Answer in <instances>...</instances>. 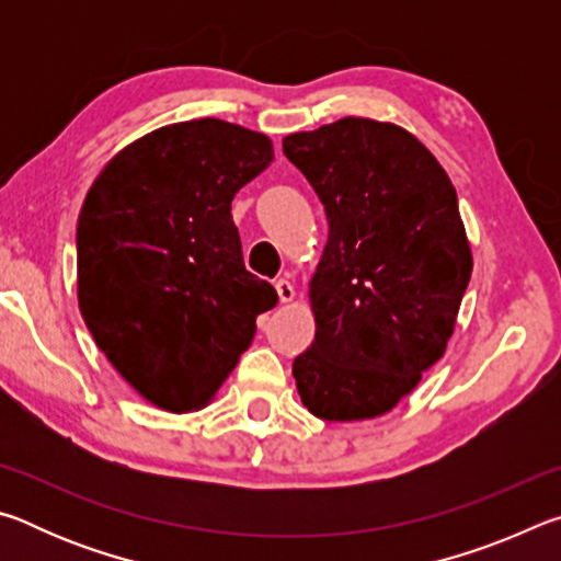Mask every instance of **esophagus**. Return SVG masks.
<instances>
[{
  "label": "esophagus",
  "mask_w": 561,
  "mask_h": 561,
  "mask_svg": "<svg viewBox=\"0 0 561 561\" xmlns=\"http://www.w3.org/2000/svg\"><path fill=\"white\" fill-rule=\"evenodd\" d=\"M274 287H277V294H279V301H282V304L294 301V287H291V282L279 279L277 284H274Z\"/></svg>",
  "instance_id": "obj_1"
}]
</instances>
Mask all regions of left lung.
I'll use <instances>...</instances> for the list:
<instances>
[{"label": "left lung", "mask_w": 561, "mask_h": 561, "mask_svg": "<svg viewBox=\"0 0 561 561\" xmlns=\"http://www.w3.org/2000/svg\"><path fill=\"white\" fill-rule=\"evenodd\" d=\"M282 146L329 222L309 279L317 336L294 381L321 421H371L421 383L455 331L472 274L458 195L438 158L388 121L346 116Z\"/></svg>", "instance_id": "left-lung-1"}]
</instances>
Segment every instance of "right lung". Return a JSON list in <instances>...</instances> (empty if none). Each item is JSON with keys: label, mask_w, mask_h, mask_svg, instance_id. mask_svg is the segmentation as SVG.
I'll return each instance as SVG.
<instances>
[{"label": "right lung", "mask_w": 561, "mask_h": 561, "mask_svg": "<svg viewBox=\"0 0 561 561\" xmlns=\"http://www.w3.org/2000/svg\"><path fill=\"white\" fill-rule=\"evenodd\" d=\"M274 160L272 140L220 118L170 123L121 148L76 227V297L123 381L193 413L252 344L277 291L244 270L232 197Z\"/></svg>", "instance_id": "obj_1"}]
</instances>
